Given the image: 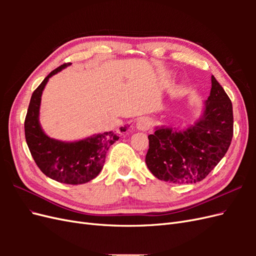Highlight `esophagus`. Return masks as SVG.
Here are the masks:
<instances>
[{
    "mask_svg": "<svg viewBox=\"0 0 256 256\" xmlns=\"http://www.w3.org/2000/svg\"><path fill=\"white\" fill-rule=\"evenodd\" d=\"M136 129L141 130V131H146L148 130L152 127V122L150 118H140L136 120Z\"/></svg>",
    "mask_w": 256,
    "mask_h": 256,
    "instance_id": "34e87169",
    "label": "esophagus"
}]
</instances>
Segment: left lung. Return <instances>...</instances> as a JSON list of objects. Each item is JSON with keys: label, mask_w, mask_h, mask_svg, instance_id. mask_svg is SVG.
Returning a JSON list of instances; mask_svg holds the SVG:
<instances>
[{"label": "left lung", "mask_w": 256, "mask_h": 256, "mask_svg": "<svg viewBox=\"0 0 256 256\" xmlns=\"http://www.w3.org/2000/svg\"><path fill=\"white\" fill-rule=\"evenodd\" d=\"M233 127L230 99L212 76L210 95L194 125L182 130L157 127L148 136L147 168L158 180L172 184L203 180L226 154Z\"/></svg>", "instance_id": "left-lung-1"}]
</instances>
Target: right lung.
<instances>
[{
    "instance_id": "right-lung-1",
    "label": "right lung",
    "mask_w": 256,
    "mask_h": 256,
    "mask_svg": "<svg viewBox=\"0 0 256 256\" xmlns=\"http://www.w3.org/2000/svg\"><path fill=\"white\" fill-rule=\"evenodd\" d=\"M70 64L54 69L40 83L30 97L24 120L26 140L30 154L40 171L51 180L67 184L88 182L100 173L106 150L118 141V134L104 132L76 142H62L46 134L40 124V108L42 90L49 78ZM120 132L127 127H120Z\"/></svg>"
}]
</instances>
